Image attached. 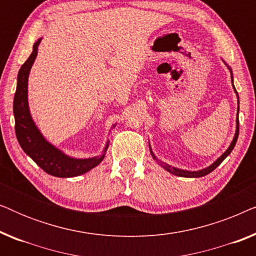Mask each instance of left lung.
I'll return each instance as SVG.
<instances>
[{
	"mask_svg": "<svg viewBox=\"0 0 256 256\" xmlns=\"http://www.w3.org/2000/svg\"><path fill=\"white\" fill-rule=\"evenodd\" d=\"M230 78H232V82H233V76H232V71H230ZM233 88H234V92L236 93V96H238V92H236V87H234V85H233ZM238 115H239V96H238ZM238 136H239V118H236V135H234V138H233V141H232V143H230V144L228 149H227L226 152H224L222 155L220 156L219 158L216 160V162H213V163L211 164V166H208V168H205V169H202V170H199V171H188V170H182V169H177V168H174V166H168V164L163 163V162H160V160H158L156 158V156L154 155V152H152V148H150V146H149V149H150V154H152V158H154V160H156L157 162H158L160 166H162V168H164V169H166V171H169V172H171V174H176V176H180V177L197 178V177H202V176H206V174H210V172H212V171L214 170L216 166H219L220 164H222V160H225L226 157L228 156L230 152H232L233 148H234V146H236V141H238Z\"/></svg>",
	"mask_w": 256,
	"mask_h": 256,
	"instance_id": "left-lung-1",
	"label": "left lung"
}]
</instances>
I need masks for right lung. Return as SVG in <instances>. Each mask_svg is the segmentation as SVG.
Segmentation results:
<instances>
[{
	"instance_id": "right-lung-1",
	"label": "right lung",
	"mask_w": 256,
	"mask_h": 256,
	"mask_svg": "<svg viewBox=\"0 0 256 256\" xmlns=\"http://www.w3.org/2000/svg\"><path fill=\"white\" fill-rule=\"evenodd\" d=\"M42 38L34 44L32 54L20 68L17 76V87L14 98V116H15L16 138L20 148L32 158L45 172L54 177L68 178L86 174L104 158L110 141H107L104 154L92 158H73L48 142L31 118L28 104V79L30 70L38 54V45ZM115 127V124L113 126Z\"/></svg>"
}]
</instances>
